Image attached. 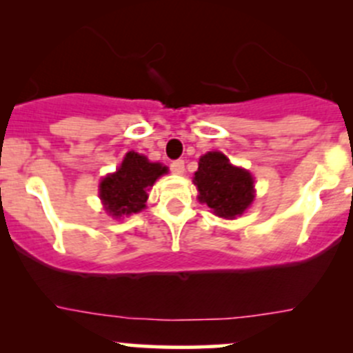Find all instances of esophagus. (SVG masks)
<instances>
[{"label": "esophagus", "mask_w": 353, "mask_h": 353, "mask_svg": "<svg viewBox=\"0 0 353 353\" xmlns=\"http://www.w3.org/2000/svg\"><path fill=\"white\" fill-rule=\"evenodd\" d=\"M170 170H172V174H177V176L184 174V160H174L170 163Z\"/></svg>", "instance_id": "esophagus-1"}]
</instances>
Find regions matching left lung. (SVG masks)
<instances>
[{
  "label": "left lung",
  "instance_id": "8db88e82",
  "mask_svg": "<svg viewBox=\"0 0 353 353\" xmlns=\"http://www.w3.org/2000/svg\"><path fill=\"white\" fill-rule=\"evenodd\" d=\"M198 199L206 203L222 219L243 215L254 199V179L251 172L236 167L220 152H208L199 159L193 177Z\"/></svg>",
  "mask_w": 353,
  "mask_h": 353
}]
</instances>
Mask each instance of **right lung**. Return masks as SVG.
<instances>
[{
	"mask_svg": "<svg viewBox=\"0 0 353 353\" xmlns=\"http://www.w3.org/2000/svg\"><path fill=\"white\" fill-rule=\"evenodd\" d=\"M165 172L167 167L162 163L150 162L137 152H128L119 169L101 181L99 196L109 215L116 219L138 213L145 208L148 190Z\"/></svg>",
	"mask_w": 353,
	"mask_h": 353,
	"instance_id": "obj_1",
	"label": "right lung"
}]
</instances>
